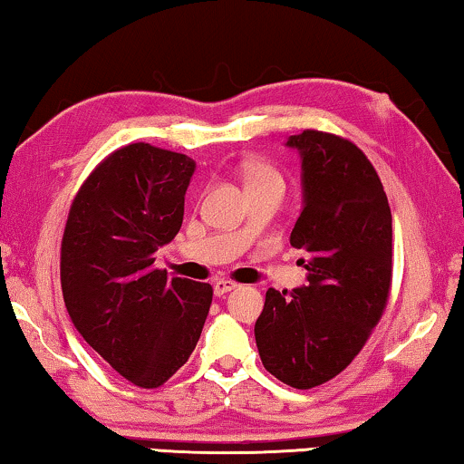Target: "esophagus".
<instances>
[{"label":"esophagus","mask_w":464,"mask_h":464,"mask_svg":"<svg viewBox=\"0 0 464 464\" xmlns=\"http://www.w3.org/2000/svg\"><path fill=\"white\" fill-rule=\"evenodd\" d=\"M232 289H237V283L226 281V278H219V281L213 283V294L218 297H224L227 291H232Z\"/></svg>","instance_id":"obj_1"}]
</instances>
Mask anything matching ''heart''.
<instances>
[{
  "label": "heart",
  "instance_id": "obj_1",
  "mask_svg": "<svg viewBox=\"0 0 464 464\" xmlns=\"http://www.w3.org/2000/svg\"><path fill=\"white\" fill-rule=\"evenodd\" d=\"M243 175H245L246 189L264 188V186H283L281 175H278L272 167H268V164H262V162L245 164Z\"/></svg>",
  "mask_w": 464,
  "mask_h": 464
}]
</instances>
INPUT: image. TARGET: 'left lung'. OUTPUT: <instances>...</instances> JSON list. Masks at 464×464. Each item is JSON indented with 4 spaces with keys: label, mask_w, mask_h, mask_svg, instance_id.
Segmentation results:
<instances>
[{
    "label": "left lung",
    "mask_w": 464,
    "mask_h": 464,
    "mask_svg": "<svg viewBox=\"0 0 464 464\" xmlns=\"http://www.w3.org/2000/svg\"><path fill=\"white\" fill-rule=\"evenodd\" d=\"M302 162V211L291 246L306 253V285L268 289L256 321L266 370L313 389L357 357L382 316L392 276V215L363 151L319 130L291 135Z\"/></svg>",
    "instance_id": "8db88e82"
}]
</instances>
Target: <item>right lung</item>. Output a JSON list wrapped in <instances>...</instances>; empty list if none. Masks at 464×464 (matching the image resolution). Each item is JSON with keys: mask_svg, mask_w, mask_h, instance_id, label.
Masks as SVG:
<instances>
[{"mask_svg": "<svg viewBox=\"0 0 464 464\" xmlns=\"http://www.w3.org/2000/svg\"><path fill=\"white\" fill-rule=\"evenodd\" d=\"M196 162L130 143L107 156L75 196L61 246V287L82 338L143 389L186 363L205 325L208 283L169 278L156 251L175 238Z\"/></svg>", "mask_w": 464, "mask_h": 464, "instance_id": "add662e5", "label": "right lung"}]
</instances>
